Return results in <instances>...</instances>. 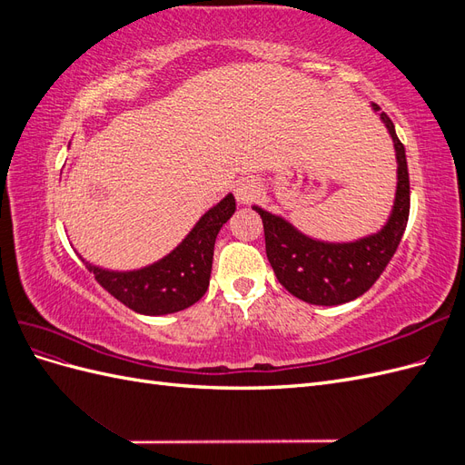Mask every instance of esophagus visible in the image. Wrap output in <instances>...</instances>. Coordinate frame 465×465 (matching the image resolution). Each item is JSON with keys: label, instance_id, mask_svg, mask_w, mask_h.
I'll list each match as a JSON object with an SVG mask.
<instances>
[{"label": "esophagus", "instance_id": "34e87169", "mask_svg": "<svg viewBox=\"0 0 465 465\" xmlns=\"http://www.w3.org/2000/svg\"><path fill=\"white\" fill-rule=\"evenodd\" d=\"M260 182L254 178H241L234 184V195H236V202L248 205L254 202L258 195H260Z\"/></svg>", "mask_w": 465, "mask_h": 465}]
</instances>
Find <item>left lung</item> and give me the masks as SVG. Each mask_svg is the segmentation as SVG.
I'll list each match as a JSON object with an SVG mask.
<instances>
[{
  "label": "left lung",
  "instance_id": "1",
  "mask_svg": "<svg viewBox=\"0 0 465 465\" xmlns=\"http://www.w3.org/2000/svg\"><path fill=\"white\" fill-rule=\"evenodd\" d=\"M372 110L380 112V106L372 104ZM380 120L396 149L398 186L391 213L378 232L353 242H323L294 229L283 217L258 205L252 207L263 221L265 254L279 283L308 304L335 306L361 297L386 270L401 242L410 219V173L393 122L386 112H380Z\"/></svg>",
  "mask_w": 465,
  "mask_h": 465
}]
</instances>
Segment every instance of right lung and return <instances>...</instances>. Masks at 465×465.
<instances>
[{
  "mask_svg": "<svg viewBox=\"0 0 465 465\" xmlns=\"http://www.w3.org/2000/svg\"><path fill=\"white\" fill-rule=\"evenodd\" d=\"M234 209V195H224L195 223L171 254L142 270L110 272L81 260L98 283L134 312L147 316L180 312L205 294L213 265L215 238L223 224L232 217Z\"/></svg>",
  "mask_w": 465,
  "mask_h": 465,
  "instance_id": "right-lung-1",
  "label": "right lung"
}]
</instances>
